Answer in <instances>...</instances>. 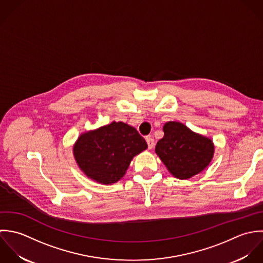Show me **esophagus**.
Returning <instances> with one entry per match:
<instances>
[{
  "label": "esophagus",
  "mask_w": 263,
  "mask_h": 263,
  "mask_svg": "<svg viewBox=\"0 0 263 263\" xmlns=\"http://www.w3.org/2000/svg\"><path fill=\"white\" fill-rule=\"evenodd\" d=\"M145 140H146V142H147L148 148H149V149H153V148L155 147V140H154V138L151 137V136H147V137L145 138Z\"/></svg>",
  "instance_id": "1"
}]
</instances>
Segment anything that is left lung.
<instances>
[{
  "label": "left lung",
  "mask_w": 263,
  "mask_h": 263,
  "mask_svg": "<svg viewBox=\"0 0 263 263\" xmlns=\"http://www.w3.org/2000/svg\"><path fill=\"white\" fill-rule=\"evenodd\" d=\"M163 137L156 146V154L167 171L177 179L187 180L210 165L214 155L212 140L176 121L163 125Z\"/></svg>",
  "instance_id": "1"
}]
</instances>
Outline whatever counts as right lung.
<instances>
[{
  "instance_id": "right-lung-1",
  "label": "right lung",
  "mask_w": 263,
  "mask_h": 263,
  "mask_svg": "<svg viewBox=\"0 0 263 263\" xmlns=\"http://www.w3.org/2000/svg\"><path fill=\"white\" fill-rule=\"evenodd\" d=\"M146 148V141L134 127L114 121L81 133L73 145V156L87 178L111 185L125 176L131 160Z\"/></svg>"
}]
</instances>
